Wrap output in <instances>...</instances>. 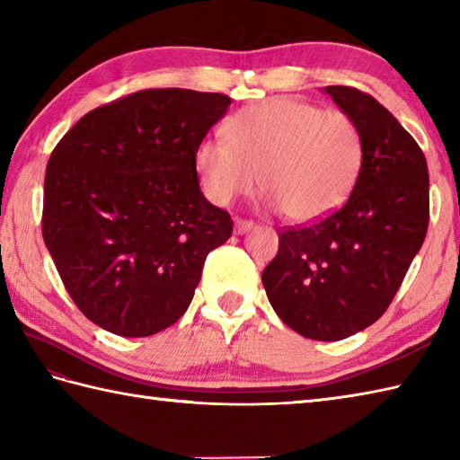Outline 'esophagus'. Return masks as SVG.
I'll list each match as a JSON object with an SVG mask.
<instances>
[{"instance_id":"esophagus-1","label":"esophagus","mask_w":460,"mask_h":460,"mask_svg":"<svg viewBox=\"0 0 460 460\" xmlns=\"http://www.w3.org/2000/svg\"><path fill=\"white\" fill-rule=\"evenodd\" d=\"M252 227H255V223H252L251 219H241V217L235 219V233H239V235L251 231Z\"/></svg>"}]
</instances>
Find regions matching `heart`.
<instances>
[{
    "mask_svg": "<svg viewBox=\"0 0 460 460\" xmlns=\"http://www.w3.org/2000/svg\"><path fill=\"white\" fill-rule=\"evenodd\" d=\"M361 158L364 142L349 114L279 96L239 111L225 138L201 140L195 170L213 203L229 205L261 181L272 205L306 223L344 203Z\"/></svg>",
    "mask_w": 460,
    "mask_h": 460,
    "instance_id": "obj_1",
    "label": "heart"
}]
</instances>
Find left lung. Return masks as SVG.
<instances>
[{"label":"left lung","mask_w":460,"mask_h":460,"mask_svg":"<svg viewBox=\"0 0 460 460\" xmlns=\"http://www.w3.org/2000/svg\"><path fill=\"white\" fill-rule=\"evenodd\" d=\"M326 93L361 132L358 180L341 208L279 233L262 285L288 328L336 341L374 324L402 287L427 235L429 172L413 136L374 96L338 84Z\"/></svg>","instance_id":"obj_1"}]
</instances>
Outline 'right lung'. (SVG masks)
<instances>
[{
    "label": "right lung",
    "mask_w": 460,
    "mask_h": 460,
    "mask_svg": "<svg viewBox=\"0 0 460 460\" xmlns=\"http://www.w3.org/2000/svg\"><path fill=\"white\" fill-rule=\"evenodd\" d=\"M219 93L148 89L84 114L49 158L41 231L83 314L124 338L175 324L227 211L199 190L195 148L227 112Z\"/></svg>",
    "instance_id": "obj_1"
}]
</instances>
